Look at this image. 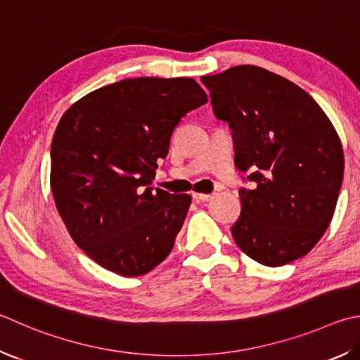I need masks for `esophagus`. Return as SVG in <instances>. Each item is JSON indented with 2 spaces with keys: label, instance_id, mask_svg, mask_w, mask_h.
I'll use <instances>...</instances> for the list:
<instances>
[{
  "label": "esophagus",
  "instance_id": "esophagus-1",
  "mask_svg": "<svg viewBox=\"0 0 360 360\" xmlns=\"http://www.w3.org/2000/svg\"><path fill=\"white\" fill-rule=\"evenodd\" d=\"M192 198H193V200H197V201H207V200H211V198H212V195L193 192V193H192Z\"/></svg>",
  "mask_w": 360,
  "mask_h": 360
}]
</instances>
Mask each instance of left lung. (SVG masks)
I'll return each mask as SVG.
<instances>
[{"label":"left lung","mask_w":360,"mask_h":360,"mask_svg":"<svg viewBox=\"0 0 360 360\" xmlns=\"http://www.w3.org/2000/svg\"><path fill=\"white\" fill-rule=\"evenodd\" d=\"M212 112L228 122L234 165L245 173L234 243L264 266L309 253L332 220L343 182L342 143L313 97L257 66L201 77Z\"/></svg>","instance_id":"8db88e82"}]
</instances>
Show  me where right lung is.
<instances>
[{
	"instance_id": "obj_1",
	"label": "right lung",
	"mask_w": 360,
	"mask_h": 360,
	"mask_svg": "<svg viewBox=\"0 0 360 360\" xmlns=\"http://www.w3.org/2000/svg\"><path fill=\"white\" fill-rule=\"evenodd\" d=\"M193 78H127L93 91L63 115L51 140V192L72 239L124 277L168 257L192 202L151 187L176 124L205 105Z\"/></svg>"
}]
</instances>
